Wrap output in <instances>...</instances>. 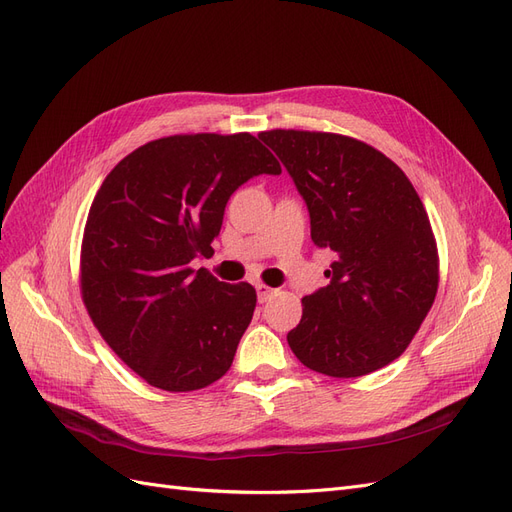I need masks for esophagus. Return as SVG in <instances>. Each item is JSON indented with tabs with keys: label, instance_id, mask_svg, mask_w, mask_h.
Wrapping results in <instances>:
<instances>
[{
	"label": "esophagus",
	"instance_id": "1",
	"mask_svg": "<svg viewBox=\"0 0 512 512\" xmlns=\"http://www.w3.org/2000/svg\"><path fill=\"white\" fill-rule=\"evenodd\" d=\"M256 292H258V301L260 303H267L275 294V290L271 286H267V284H256Z\"/></svg>",
	"mask_w": 512,
	"mask_h": 512
}]
</instances>
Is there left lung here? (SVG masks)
<instances>
[{
    "instance_id": "obj_1",
    "label": "left lung",
    "mask_w": 512,
    "mask_h": 512,
    "mask_svg": "<svg viewBox=\"0 0 512 512\" xmlns=\"http://www.w3.org/2000/svg\"><path fill=\"white\" fill-rule=\"evenodd\" d=\"M258 138L303 196L312 241L335 252L331 284L303 297L294 356L324 376L359 378L404 352L438 292V247L414 185L356 138L269 130Z\"/></svg>"
}]
</instances>
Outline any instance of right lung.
Here are the masks:
<instances>
[{
    "label": "right lung",
    "instance_id": "right-lung-1",
    "mask_svg": "<svg viewBox=\"0 0 512 512\" xmlns=\"http://www.w3.org/2000/svg\"><path fill=\"white\" fill-rule=\"evenodd\" d=\"M282 166L256 136L177 134L134 149L91 203L81 294L104 342L145 382L185 393L220 380L256 290L190 265L211 256L228 198Z\"/></svg>",
    "mask_w": 512,
    "mask_h": 512
}]
</instances>
